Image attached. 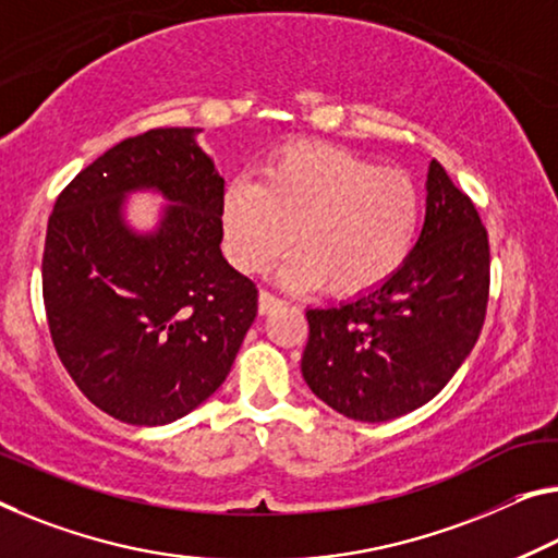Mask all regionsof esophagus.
I'll list each match as a JSON object with an SVG mask.
<instances>
[{"instance_id": "1", "label": "esophagus", "mask_w": 558, "mask_h": 558, "mask_svg": "<svg viewBox=\"0 0 558 558\" xmlns=\"http://www.w3.org/2000/svg\"><path fill=\"white\" fill-rule=\"evenodd\" d=\"M281 304H284V302H281L279 296H274L271 291H267V289L259 291V314H271L274 308L281 306Z\"/></svg>"}]
</instances>
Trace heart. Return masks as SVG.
I'll use <instances>...</instances> for the list:
<instances>
[{
    "label": "heart",
    "mask_w": 558,
    "mask_h": 558,
    "mask_svg": "<svg viewBox=\"0 0 558 558\" xmlns=\"http://www.w3.org/2000/svg\"><path fill=\"white\" fill-rule=\"evenodd\" d=\"M422 196L407 171L324 142H291L264 161L259 182L234 179L221 199L225 250L242 271L281 262L287 287L327 281L337 296H362L397 274L414 250Z\"/></svg>",
    "instance_id": "1"
}]
</instances>
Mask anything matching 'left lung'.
Returning a JSON list of instances; mask_svg holds the SVG:
<instances>
[{"label": "left lung", "instance_id": "obj_1", "mask_svg": "<svg viewBox=\"0 0 558 558\" xmlns=\"http://www.w3.org/2000/svg\"><path fill=\"white\" fill-rule=\"evenodd\" d=\"M488 269L482 217L434 159L424 227L404 267L354 302L306 312L308 389L339 414L368 424L424 407L482 333Z\"/></svg>", "mask_w": 558, "mask_h": 558}]
</instances>
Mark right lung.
<instances>
[{"mask_svg":"<svg viewBox=\"0 0 558 558\" xmlns=\"http://www.w3.org/2000/svg\"><path fill=\"white\" fill-rule=\"evenodd\" d=\"M190 126L149 130L82 169L47 225L41 291L54 349L105 414L161 426L227 379L256 316V287L221 256L225 179ZM157 189L172 204L151 235L121 199Z\"/></svg>","mask_w":558,"mask_h":558,"instance_id":"right-lung-1","label":"right lung"}]
</instances>
